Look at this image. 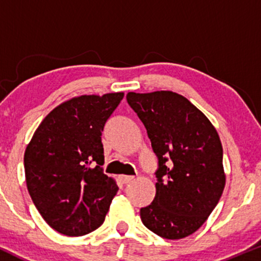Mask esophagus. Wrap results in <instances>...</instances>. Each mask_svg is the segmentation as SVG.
Wrapping results in <instances>:
<instances>
[{
  "label": "esophagus",
  "instance_id": "34e87169",
  "mask_svg": "<svg viewBox=\"0 0 261 261\" xmlns=\"http://www.w3.org/2000/svg\"><path fill=\"white\" fill-rule=\"evenodd\" d=\"M119 179H120V181L122 182V184H128V182L133 181L135 178L131 175H120L119 176Z\"/></svg>",
  "mask_w": 261,
  "mask_h": 261
}]
</instances>
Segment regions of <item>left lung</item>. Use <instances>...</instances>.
<instances>
[{"mask_svg":"<svg viewBox=\"0 0 261 261\" xmlns=\"http://www.w3.org/2000/svg\"><path fill=\"white\" fill-rule=\"evenodd\" d=\"M126 99L145 125L160 163L155 196L140 210L141 221L162 238H185L205 223L226 185L217 130L178 93L128 92Z\"/></svg>","mask_w":261,"mask_h":261,"instance_id":"1","label":"left lung"}]
</instances>
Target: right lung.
<instances>
[{
	"label": "right lung",
	"mask_w": 261,
	"mask_h": 261,
	"mask_svg": "<svg viewBox=\"0 0 261 261\" xmlns=\"http://www.w3.org/2000/svg\"><path fill=\"white\" fill-rule=\"evenodd\" d=\"M124 92L65 100L40 122L24 152L25 182L39 214L56 232L85 236L97 229L118 193L103 173L101 131Z\"/></svg>",
	"instance_id": "1"
}]
</instances>
